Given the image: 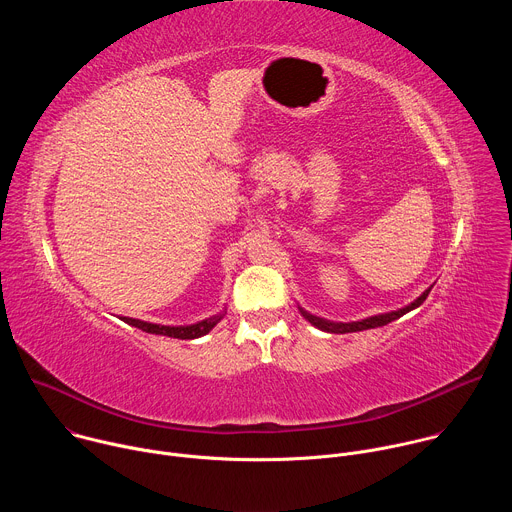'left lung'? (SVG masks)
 Masks as SVG:
<instances>
[{"instance_id":"8db88e82","label":"left lung","mask_w":512,"mask_h":512,"mask_svg":"<svg viewBox=\"0 0 512 512\" xmlns=\"http://www.w3.org/2000/svg\"><path fill=\"white\" fill-rule=\"evenodd\" d=\"M429 291H431V287L429 289H425L423 294L411 304V306H407V308H403V310H397V312H389V314H379V316H371V318H367V320H360V322H350V324H342V322H330V320H324V318H318V316H312V314H308L306 310H302L300 308V312H302V316L310 322V324H314L316 328H320V330H324V332H332V334H346V332H360V330H369V328H379V326H385V324H389V322H393V320H397V318H401V316H405L407 312H411L413 308H417V306H421L423 302H425V298L429 296Z\"/></svg>"}]
</instances>
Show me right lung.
<instances>
[{"mask_svg": "<svg viewBox=\"0 0 512 512\" xmlns=\"http://www.w3.org/2000/svg\"><path fill=\"white\" fill-rule=\"evenodd\" d=\"M223 314L206 318L198 324H190V326H160V324H150V322H141L135 318H121L123 322L143 330V332H150V334H162V336H170V338H180V340H192V338H200L204 334H208L218 322H221Z\"/></svg>", "mask_w": 512, "mask_h": 512, "instance_id": "add662e5", "label": "right lung"}]
</instances>
